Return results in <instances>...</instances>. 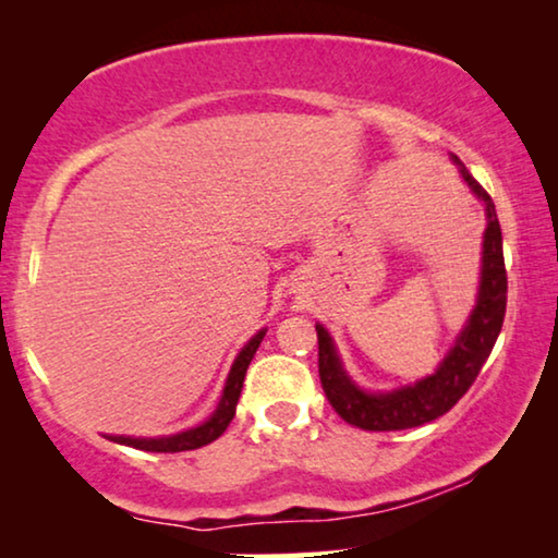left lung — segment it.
<instances>
[{
    "label": "left lung",
    "mask_w": 558,
    "mask_h": 558,
    "mask_svg": "<svg viewBox=\"0 0 558 558\" xmlns=\"http://www.w3.org/2000/svg\"><path fill=\"white\" fill-rule=\"evenodd\" d=\"M452 162L460 167L462 180L468 182L477 201L485 205L487 226L483 233V266H480L475 307H472L468 323L457 335L454 345L441 357L437 371L432 376L418 378L416 384L391 388V391H365L348 376L332 335L325 330V325H315L319 345V380H323L327 401L348 424L357 426V429L399 432L422 426L447 414L468 393V388L477 378L480 368H483L500 335L502 317H506L508 277L506 262H502L498 213H495L493 197L472 178L468 167L454 155Z\"/></svg>",
    "instance_id": "left-lung-1"
}]
</instances>
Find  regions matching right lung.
Returning a JSON list of instances; mask_svg holds the SVG:
<instances>
[{"mask_svg": "<svg viewBox=\"0 0 558 558\" xmlns=\"http://www.w3.org/2000/svg\"><path fill=\"white\" fill-rule=\"evenodd\" d=\"M264 335H266V327L264 330H258L254 338L241 348V353L235 355L231 373H228L226 378L223 393H220L218 407L203 424L193 426V429L170 434V437H124V434H106V439L117 441V445L144 449V452H187V449H197V447L210 445V441H216L220 434L228 429L231 418L235 416V403H239L243 378H246L248 363L251 357L256 355L258 345H262Z\"/></svg>", "mask_w": 558, "mask_h": 558, "instance_id": "obj_1", "label": "right lung"}]
</instances>
